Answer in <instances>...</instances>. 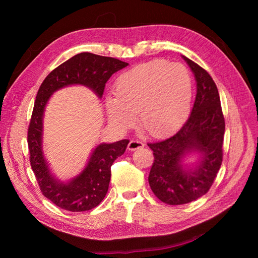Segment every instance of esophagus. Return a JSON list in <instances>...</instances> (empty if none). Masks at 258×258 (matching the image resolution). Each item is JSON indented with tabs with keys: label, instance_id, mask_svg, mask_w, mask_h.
Listing matches in <instances>:
<instances>
[{
	"label": "esophagus",
	"instance_id": "1",
	"mask_svg": "<svg viewBox=\"0 0 258 258\" xmlns=\"http://www.w3.org/2000/svg\"><path fill=\"white\" fill-rule=\"evenodd\" d=\"M141 147H144L143 142L139 141V140H131L128 145H127V150L128 151H135L138 149H141Z\"/></svg>",
	"mask_w": 258,
	"mask_h": 258
}]
</instances>
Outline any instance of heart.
<instances>
[{"label":"heart","instance_id":"1","mask_svg":"<svg viewBox=\"0 0 258 258\" xmlns=\"http://www.w3.org/2000/svg\"><path fill=\"white\" fill-rule=\"evenodd\" d=\"M191 89L190 74L182 64L162 59L139 64L115 82V96L106 97L108 117L117 127L127 130L139 113L144 132L165 136L187 117Z\"/></svg>","mask_w":258,"mask_h":258}]
</instances>
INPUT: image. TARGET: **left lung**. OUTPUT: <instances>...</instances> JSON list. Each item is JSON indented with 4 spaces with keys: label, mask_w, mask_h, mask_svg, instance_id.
I'll use <instances>...</instances> for the list:
<instances>
[{
    "label": "left lung",
    "mask_w": 258,
    "mask_h": 258,
    "mask_svg": "<svg viewBox=\"0 0 258 258\" xmlns=\"http://www.w3.org/2000/svg\"><path fill=\"white\" fill-rule=\"evenodd\" d=\"M193 71L197 93L187 120L171 138L147 143L154 162L149 175L153 193L167 205L187 204L210 190L223 162L225 119L215 82L206 70L183 56ZM189 151L203 155L195 171H184L180 160Z\"/></svg>",
    "instance_id": "obj_1"
}]
</instances>
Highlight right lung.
I'll list each match as a JSON object with an SVG mask.
<instances>
[{
    "instance_id": "right-lung-1",
    "label": "right lung",
    "mask_w": 258,
    "mask_h": 258,
    "mask_svg": "<svg viewBox=\"0 0 258 258\" xmlns=\"http://www.w3.org/2000/svg\"><path fill=\"white\" fill-rule=\"evenodd\" d=\"M127 65L128 63L114 57L80 53L54 69L38 89L27 128L30 163L42 194L65 211L85 212L100 204L107 193L112 164L124 154L130 141L122 140L112 144L98 145L78 177L67 184L57 182L48 172L42 154L44 107L53 92L71 84L89 86L101 97L108 79Z\"/></svg>"
}]
</instances>
